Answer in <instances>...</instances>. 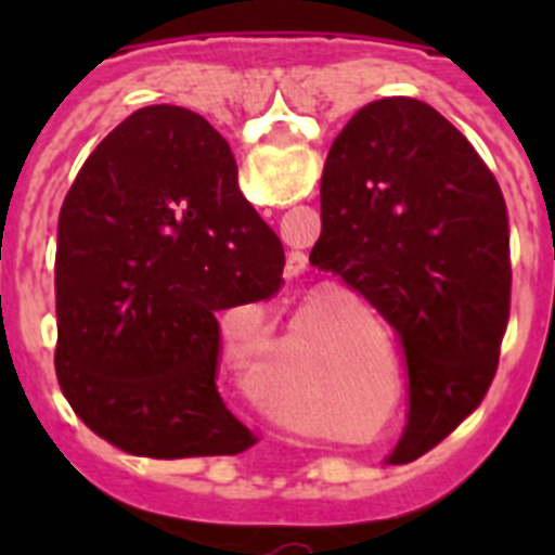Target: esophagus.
<instances>
[{
    "instance_id": "1",
    "label": "esophagus",
    "mask_w": 555,
    "mask_h": 555,
    "mask_svg": "<svg viewBox=\"0 0 555 555\" xmlns=\"http://www.w3.org/2000/svg\"><path fill=\"white\" fill-rule=\"evenodd\" d=\"M294 258H297V261H292L294 263V272H300V269H302V255L300 253H294Z\"/></svg>"
}]
</instances>
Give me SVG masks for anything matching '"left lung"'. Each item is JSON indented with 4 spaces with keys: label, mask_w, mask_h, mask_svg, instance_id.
I'll list each match as a JSON object with an SVG mask.
<instances>
[{
    "label": "left lung",
    "mask_w": 555,
    "mask_h": 555,
    "mask_svg": "<svg viewBox=\"0 0 555 555\" xmlns=\"http://www.w3.org/2000/svg\"><path fill=\"white\" fill-rule=\"evenodd\" d=\"M320 194L311 263L395 327L411 411L389 461L414 459L483 400L498 370L512 297L503 191L442 113L386 96L338 132Z\"/></svg>",
    "instance_id": "left-lung-1"
}]
</instances>
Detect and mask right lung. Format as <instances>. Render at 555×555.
Masks as SVG:
<instances>
[{"instance_id":"right-lung-1","label":"right lung","mask_w":555,"mask_h":555,"mask_svg":"<svg viewBox=\"0 0 555 555\" xmlns=\"http://www.w3.org/2000/svg\"><path fill=\"white\" fill-rule=\"evenodd\" d=\"M283 263L199 113H130L88 155L57 222L55 370L75 414L146 459L253 448L217 389V313L272 297Z\"/></svg>"}]
</instances>
